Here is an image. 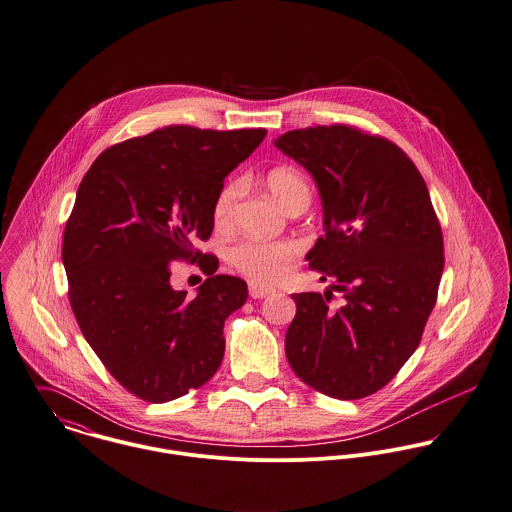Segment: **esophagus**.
<instances>
[{"label": "esophagus", "instance_id": "34e87169", "mask_svg": "<svg viewBox=\"0 0 512 512\" xmlns=\"http://www.w3.org/2000/svg\"><path fill=\"white\" fill-rule=\"evenodd\" d=\"M271 293H275L273 287L261 285V283H257V281H249V295H251L253 299H263V297H267V295H271Z\"/></svg>", "mask_w": 512, "mask_h": 512}]
</instances>
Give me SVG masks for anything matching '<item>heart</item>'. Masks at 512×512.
<instances>
[{
  "mask_svg": "<svg viewBox=\"0 0 512 512\" xmlns=\"http://www.w3.org/2000/svg\"><path fill=\"white\" fill-rule=\"evenodd\" d=\"M265 186L271 196L289 213H301L310 204V186L307 176L293 166L271 168L265 176ZM239 198V182L231 180L217 192L213 200V223L217 229H229L233 225L235 204ZM301 253V245L293 239L265 241V239H243L235 243L229 253V265L251 281H279L285 277L295 259Z\"/></svg>",
  "mask_w": 512,
  "mask_h": 512,
  "instance_id": "obj_1",
  "label": "heart"
}]
</instances>
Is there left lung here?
<instances>
[{
  "instance_id": "1",
  "label": "left lung",
  "mask_w": 512,
  "mask_h": 512,
  "mask_svg": "<svg viewBox=\"0 0 512 512\" xmlns=\"http://www.w3.org/2000/svg\"><path fill=\"white\" fill-rule=\"evenodd\" d=\"M275 146L316 182L324 235L308 267L331 291L293 295L285 336L293 372L330 398L382 390L419 346L443 273V235L427 186L394 142L346 124L291 130Z\"/></svg>"
}]
</instances>
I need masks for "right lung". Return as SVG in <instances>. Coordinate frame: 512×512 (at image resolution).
<instances>
[{
	"label": "right lung",
	"instance_id": "right-lung-1",
	"mask_svg": "<svg viewBox=\"0 0 512 512\" xmlns=\"http://www.w3.org/2000/svg\"><path fill=\"white\" fill-rule=\"evenodd\" d=\"M265 134L164 126L106 148L77 190L61 251L71 308L104 368L140 400L186 396L223 360V324L247 283L217 275V257L194 243L213 231L225 176ZM174 260L208 275L196 298L171 289Z\"/></svg>",
	"mask_w": 512,
	"mask_h": 512
}]
</instances>
